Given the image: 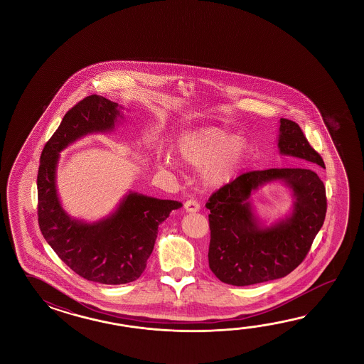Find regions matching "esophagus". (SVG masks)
Returning <instances> with one entry per match:
<instances>
[{
	"mask_svg": "<svg viewBox=\"0 0 364 364\" xmlns=\"http://www.w3.org/2000/svg\"><path fill=\"white\" fill-rule=\"evenodd\" d=\"M185 209L188 213H195V212H199L200 205L196 200H187L185 203Z\"/></svg>",
	"mask_w": 364,
	"mask_h": 364,
	"instance_id": "34e87169",
	"label": "esophagus"
}]
</instances>
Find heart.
Returning <instances> with one entry per match:
<instances>
[{
	"label": "heart",
	"mask_w": 364,
	"mask_h": 364,
	"mask_svg": "<svg viewBox=\"0 0 364 364\" xmlns=\"http://www.w3.org/2000/svg\"><path fill=\"white\" fill-rule=\"evenodd\" d=\"M182 161L201 171V179L209 187H221L238 176L252 152L247 140L218 127H201L186 132L177 143ZM160 169H171V160H159Z\"/></svg>",
	"instance_id": "b5f03b06"
}]
</instances>
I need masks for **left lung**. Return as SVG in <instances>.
<instances>
[{"mask_svg": "<svg viewBox=\"0 0 364 364\" xmlns=\"http://www.w3.org/2000/svg\"><path fill=\"white\" fill-rule=\"evenodd\" d=\"M277 149L309 164L307 168L248 171L209 198V268L217 279L248 287L282 279L302 263L324 224L326 198L315 168H325L298 124L279 119ZM281 183L294 204L284 218L268 223L255 212L252 195L264 185Z\"/></svg>", "mask_w": 364, "mask_h": 364, "instance_id": "obj_1", "label": "left lung"}]
</instances>
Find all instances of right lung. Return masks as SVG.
I'll return each mask as SVG.
<instances>
[{
    "mask_svg": "<svg viewBox=\"0 0 364 364\" xmlns=\"http://www.w3.org/2000/svg\"><path fill=\"white\" fill-rule=\"evenodd\" d=\"M124 108L91 95L70 109L40 157L39 226L48 245L80 277L121 285L139 279L154 251L159 225L182 203L127 191L108 216L85 221L70 216L57 191L63 149L91 134L113 132L124 124Z\"/></svg>",
    "mask_w": 364,
    "mask_h": 364,
    "instance_id": "add662e5",
    "label": "right lung"
}]
</instances>
